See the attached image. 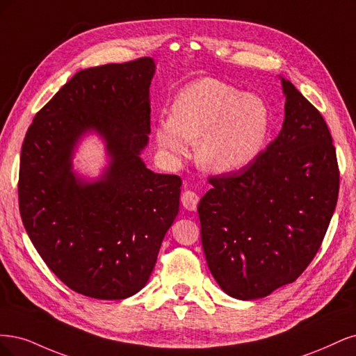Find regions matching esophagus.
Returning a JSON list of instances; mask_svg holds the SVG:
<instances>
[{
    "label": "esophagus",
    "instance_id": "34e87169",
    "mask_svg": "<svg viewBox=\"0 0 356 356\" xmlns=\"http://www.w3.org/2000/svg\"><path fill=\"white\" fill-rule=\"evenodd\" d=\"M198 202H200V197L193 191H185L181 193V204L186 210L195 211L197 210Z\"/></svg>",
    "mask_w": 356,
    "mask_h": 356
}]
</instances>
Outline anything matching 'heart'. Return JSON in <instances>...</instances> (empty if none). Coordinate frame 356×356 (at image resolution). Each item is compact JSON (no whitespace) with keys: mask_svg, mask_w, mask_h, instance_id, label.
Segmentation results:
<instances>
[{"mask_svg":"<svg viewBox=\"0 0 356 356\" xmlns=\"http://www.w3.org/2000/svg\"><path fill=\"white\" fill-rule=\"evenodd\" d=\"M269 127V108L260 97L202 78L180 91L171 117L156 122L155 140L168 159L180 161L200 138L198 163L214 173H232L254 161Z\"/></svg>","mask_w":356,"mask_h":356,"instance_id":"obj_1","label":"heart"}]
</instances>
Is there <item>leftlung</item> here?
I'll return each instance as SVG.
<instances>
[{
    "label": "left lung",
    "instance_id": "1",
    "mask_svg": "<svg viewBox=\"0 0 356 356\" xmlns=\"http://www.w3.org/2000/svg\"><path fill=\"white\" fill-rule=\"evenodd\" d=\"M285 118L277 139L238 173L213 176L198 204L207 265L239 300L294 282L312 261L334 213L340 173L319 111L281 78Z\"/></svg>",
    "mask_w": 356,
    "mask_h": 356
}]
</instances>
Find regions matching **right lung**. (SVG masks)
<instances>
[{"mask_svg":"<svg viewBox=\"0 0 356 356\" xmlns=\"http://www.w3.org/2000/svg\"><path fill=\"white\" fill-rule=\"evenodd\" d=\"M151 57L76 72L29 125L19 209L40 256L71 290L100 300L140 291L179 213L181 179L140 158L151 133ZM96 131L110 165L95 182L72 171L77 140Z\"/></svg>","mask_w":356,"mask_h":356,"instance_id":"add662e5","label":"right lung"}]
</instances>
